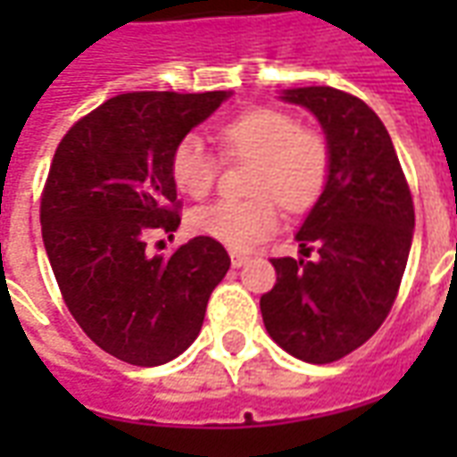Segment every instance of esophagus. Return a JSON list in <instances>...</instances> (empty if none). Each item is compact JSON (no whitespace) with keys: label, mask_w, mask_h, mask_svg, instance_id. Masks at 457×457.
Returning a JSON list of instances; mask_svg holds the SVG:
<instances>
[{"label":"esophagus","mask_w":457,"mask_h":457,"mask_svg":"<svg viewBox=\"0 0 457 457\" xmlns=\"http://www.w3.org/2000/svg\"><path fill=\"white\" fill-rule=\"evenodd\" d=\"M229 262H232V267L239 269L245 267V264H249V257L247 254H242V252H229Z\"/></svg>","instance_id":"esophagus-1"}]
</instances>
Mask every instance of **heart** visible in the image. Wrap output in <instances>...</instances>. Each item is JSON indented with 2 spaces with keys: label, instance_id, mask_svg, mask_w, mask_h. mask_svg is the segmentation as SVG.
<instances>
[{
  "label": "heart",
  "instance_id": "1",
  "mask_svg": "<svg viewBox=\"0 0 457 457\" xmlns=\"http://www.w3.org/2000/svg\"><path fill=\"white\" fill-rule=\"evenodd\" d=\"M218 139L229 159L252 161L249 200H218L193 210L190 229L232 249L254 247L278 228V203L311 208L326 186L328 144L318 131L298 127L291 114L254 107L225 121ZM218 176V161L198 137H186L170 154V179L188 198H205Z\"/></svg>",
  "mask_w": 457,
  "mask_h": 457
}]
</instances>
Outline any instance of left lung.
Returning <instances> with one entry per match:
<instances>
[{
    "label": "left lung",
    "instance_id": "left-lung-1",
    "mask_svg": "<svg viewBox=\"0 0 457 457\" xmlns=\"http://www.w3.org/2000/svg\"><path fill=\"white\" fill-rule=\"evenodd\" d=\"M306 107L326 134V186L301 222V254L271 259L277 284L262 296L271 340L311 364L367 343L392 311L413 239V203L382 120L353 95L313 85L278 95Z\"/></svg>",
    "mask_w": 457,
    "mask_h": 457
}]
</instances>
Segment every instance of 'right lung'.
I'll return each mask as SVG.
<instances>
[{
	"instance_id": "1",
	"label": "right lung",
	"mask_w": 457,
	"mask_h": 457,
	"mask_svg": "<svg viewBox=\"0 0 457 457\" xmlns=\"http://www.w3.org/2000/svg\"><path fill=\"white\" fill-rule=\"evenodd\" d=\"M228 97L117 95L55 149L41 198L46 254L78 326L121 362L156 367L186 353L228 274V252L212 237L170 257H151L144 242L154 228L179 229L170 154Z\"/></svg>"
}]
</instances>
